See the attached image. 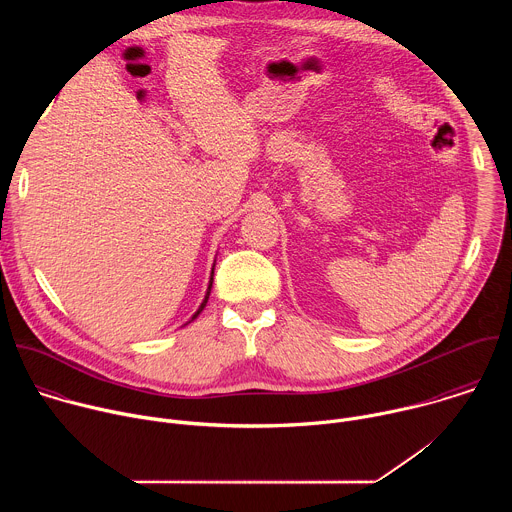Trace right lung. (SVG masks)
Masks as SVG:
<instances>
[{
    "label": "right lung",
    "mask_w": 512,
    "mask_h": 512,
    "mask_svg": "<svg viewBox=\"0 0 512 512\" xmlns=\"http://www.w3.org/2000/svg\"><path fill=\"white\" fill-rule=\"evenodd\" d=\"M212 275H214V267H212ZM210 287H212V277H210V283H208V289H206V296H204V300H202V304H200V308H198V310H196V314H194V316H192V320H194V318H196V316H198V314H200V312H202V310H204V306H206V302H208V296H210Z\"/></svg>",
    "instance_id": "add662e5"
}]
</instances>
